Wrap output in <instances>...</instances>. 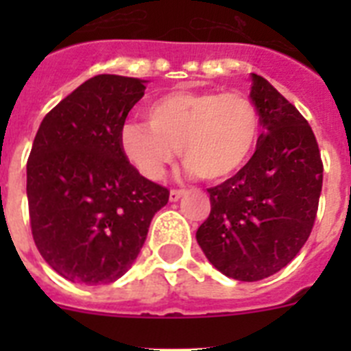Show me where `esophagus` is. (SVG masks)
I'll list each match as a JSON object with an SVG mask.
<instances>
[{
    "label": "esophagus",
    "instance_id": "obj_1",
    "mask_svg": "<svg viewBox=\"0 0 351 351\" xmlns=\"http://www.w3.org/2000/svg\"><path fill=\"white\" fill-rule=\"evenodd\" d=\"M182 197H184V191L182 190H172L169 195L170 202H178L179 198H182Z\"/></svg>",
    "mask_w": 351,
    "mask_h": 351
}]
</instances>
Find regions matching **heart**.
<instances>
[{"instance_id":"obj_1","label":"heart","mask_w":351,"mask_h":351,"mask_svg":"<svg viewBox=\"0 0 351 351\" xmlns=\"http://www.w3.org/2000/svg\"><path fill=\"white\" fill-rule=\"evenodd\" d=\"M147 123L121 126L119 144L138 172L163 178L181 153L191 173L207 181L230 178L246 165L260 138V114L243 93L178 91L145 107Z\"/></svg>"}]
</instances>
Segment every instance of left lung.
I'll return each instance as SVG.
<instances>
[{"label":"left lung","instance_id":"1","mask_svg":"<svg viewBox=\"0 0 351 351\" xmlns=\"http://www.w3.org/2000/svg\"><path fill=\"white\" fill-rule=\"evenodd\" d=\"M260 114L255 154L234 178L209 188L210 214L197 243L214 267L237 281H260L287 267L311 234L324 181L308 121L263 77L251 73Z\"/></svg>","mask_w":351,"mask_h":351}]
</instances>
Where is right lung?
<instances>
[{
	"label": "right lung",
	"instance_id": "obj_1",
	"mask_svg": "<svg viewBox=\"0 0 351 351\" xmlns=\"http://www.w3.org/2000/svg\"><path fill=\"white\" fill-rule=\"evenodd\" d=\"M149 80L96 75L43 117L27 160L33 239L64 280L107 285L137 260L169 190L142 178L119 144Z\"/></svg>",
	"mask_w": 351,
	"mask_h": 351
}]
</instances>
